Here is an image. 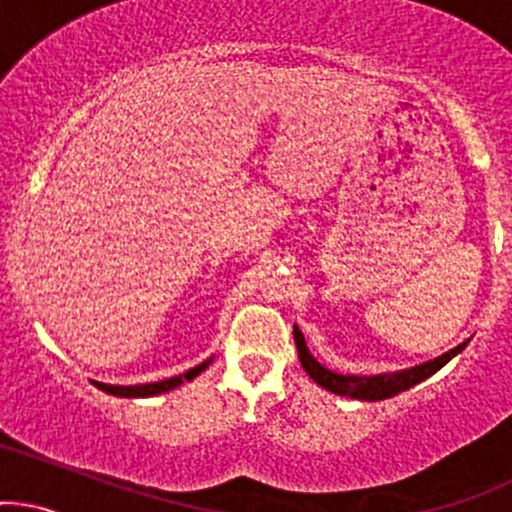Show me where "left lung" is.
<instances>
[{"mask_svg": "<svg viewBox=\"0 0 512 512\" xmlns=\"http://www.w3.org/2000/svg\"><path fill=\"white\" fill-rule=\"evenodd\" d=\"M294 340H296V350H299V359L301 367L306 369V374L311 376L316 384L323 386V389L338 393V396H350V398H359V401H384V398L396 396V393L411 389V386L420 384L428 376H432L437 369H442L445 364L452 359L454 355L464 350L466 342H462L459 347L449 350L447 355L432 359V362L418 364V367L406 369V372H393V374H379V376H345V374H335L330 369L320 367L316 359L311 357V352L306 350V342H303L301 330L294 325Z\"/></svg>", "mask_w": 512, "mask_h": 512, "instance_id": "obj_1", "label": "left lung"}]
</instances>
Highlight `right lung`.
<instances>
[{"label": "right lung", "mask_w": 512, "mask_h": 512, "mask_svg": "<svg viewBox=\"0 0 512 512\" xmlns=\"http://www.w3.org/2000/svg\"><path fill=\"white\" fill-rule=\"evenodd\" d=\"M209 364H211V359H206V362H201L199 367L189 369L187 374L172 376V379H165V381H155V384H136V386H109V384H99V381H94V384H97L101 391L111 393V396H123V398H145V396H157V393H165V391L174 389V386L184 384V381L194 379V376L204 372V369L209 367Z\"/></svg>", "instance_id": "1"}]
</instances>
